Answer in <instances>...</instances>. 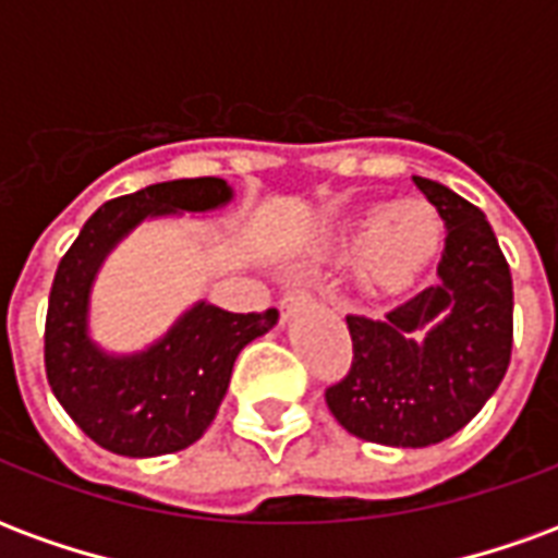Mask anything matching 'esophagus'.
Returning <instances> with one entry per match:
<instances>
[{
  "label": "esophagus",
  "mask_w": 558,
  "mask_h": 558,
  "mask_svg": "<svg viewBox=\"0 0 558 558\" xmlns=\"http://www.w3.org/2000/svg\"><path fill=\"white\" fill-rule=\"evenodd\" d=\"M311 302V292L304 290V287H292V290L283 292V299H280V311L283 314H292L299 304H307Z\"/></svg>",
  "instance_id": "34e87169"
}]
</instances>
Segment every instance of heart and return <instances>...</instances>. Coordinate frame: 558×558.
I'll list each match as a JSON object with an SVG mask.
<instances>
[{"mask_svg":"<svg viewBox=\"0 0 558 558\" xmlns=\"http://www.w3.org/2000/svg\"><path fill=\"white\" fill-rule=\"evenodd\" d=\"M442 242V223L424 203H407L388 211L371 208L355 223L350 251L362 256V271L376 290H403L427 268Z\"/></svg>","mask_w":558,"mask_h":558,"instance_id":"1","label":"heart"}]
</instances>
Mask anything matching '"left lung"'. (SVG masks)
<instances>
[{"mask_svg":"<svg viewBox=\"0 0 558 558\" xmlns=\"http://www.w3.org/2000/svg\"><path fill=\"white\" fill-rule=\"evenodd\" d=\"M412 182L445 220L442 283L386 319L347 316L352 364L326 388L328 410L352 436L395 448H424L463 430L502 383L514 343L511 268L484 211L445 184ZM424 325L432 331L415 341Z\"/></svg>","mask_w":558,"mask_h":558,"instance_id":"1","label":"left lung"}]
</instances>
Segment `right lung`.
<instances>
[{"label": "right lung", "instance_id": "add662e5", "mask_svg": "<svg viewBox=\"0 0 558 558\" xmlns=\"http://www.w3.org/2000/svg\"><path fill=\"white\" fill-rule=\"evenodd\" d=\"M232 196L223 179H175L116 196L92 215L59 259L44 367L56 400L80 430L107 451L158 457L194 445L215 421L235 355L278 323V311L230 314L199 302L167 338L131 359H110L86 335V302L104 254L148 215L206 211Z\"/></svg>", "mask_w": 558, "mask_h": 558}]
</instances>
